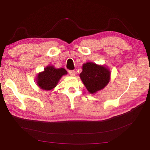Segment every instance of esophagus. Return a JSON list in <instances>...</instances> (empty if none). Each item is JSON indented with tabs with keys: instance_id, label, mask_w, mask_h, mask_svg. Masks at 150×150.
<instances>
[{
	"instance_id": "34e87169",
	"label": "esophagus",
	"mask_w": 150,
	"mask_h": 150,
	"mask_svg": "<svg viewBox=\"0 0 150 150\" xmlns=\"http://www.w3.org/2000/svg\"><path fill=\"white\" fill-rule=\"evenodd\" d=\"M69 74L71 76H75V74H76L75 71H74V70H69Z\"/></svg>"
}]
</instances>
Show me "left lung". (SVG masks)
<instances>
[{
	"label": "left lung",
	"instance_id": "8db88e82",
	"mask_svg": "<svg viewBox=\"0 0 150 150\" xmlns=\"http://www.w3.org/2000/svg\"><path fill=\"white\" fill-rule=\"evenodd\" d=\"M82 69L80 78L91 94L103 89L110 81V71L105 65L87 62L83 65Z\"/></svg>",
	"mask_w": 150,
	"mask_h": 150
}]
</instances>
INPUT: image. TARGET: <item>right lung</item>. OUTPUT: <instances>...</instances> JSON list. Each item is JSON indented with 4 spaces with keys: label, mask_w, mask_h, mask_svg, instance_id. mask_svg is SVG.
<instances>
[{
    "label": "right lung",
    "mask_w": 150,
    "mask_h": 150,
    "mask_svg": "<svg viewBox=\"0 0 150 150\" xmlns=\"http://www.w3.org/2000/svg\"><path fill=\"white\" fill-rule=\"evenodd\" d=\"M64 68L55 69L54 66L48 65L43 72L39 73L36 79L37 85L43 90L50 91L56 87L63 75H67Z\"/></svg>",
    "instance_id": "right-lung-1"
}]
</instances>
